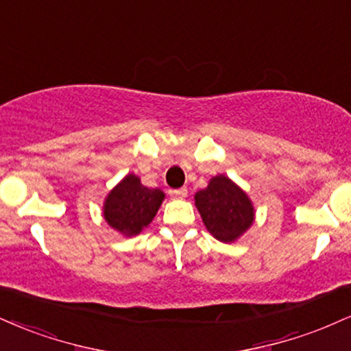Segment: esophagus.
<instances>
[{
    "mask_svg": "<svg viewBox=\"0 0 351 351\" xmlns=\"http://www.w3.org/2000/svg\"><path fill=\"white\" fill-rule=\"evenodd\" d=\"M170 194L173 197H186L188 196V189L186 188H178V189H170Z\"/></svg>",
    "mask_w": 351,
    "mask_h": 351,
    "instance_id": "34e87169",
    "label": "esophagus"
}]
</instances>
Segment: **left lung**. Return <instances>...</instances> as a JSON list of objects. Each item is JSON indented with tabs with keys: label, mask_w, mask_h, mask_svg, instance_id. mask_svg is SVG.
<instances>
[{
	"label": "left lung",
	"mask_w": 351,
	"mask_h": 351,
	"mask_svg": "<svg viewBox=\"0 0 351 351\" xmlns=\"http://www.w3.org/2000/svg\"><path fill=\"white\" fill-rule=\"evenodd\" d=\"M194 201L204 226L221 242H234L253 222L255 213L248 196L223 175L214 176Z\"/></svg>",
	"instance_id": "left-lung-1"
}]
</instances>
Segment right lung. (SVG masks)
I'll use <instances>...</instances> for the list:
<instances>
[{"label":"right lung","instance_id":"add662e5","mask_svg":"<svg viewBox=\"0 0 351 351\" xmlns=\"http://www.w3.org/2000/svg\"><path fill=\"white\" fill-rule=\"evenodd\" d=\"M165 194L143 186L135 175H128L109 193L104 202V219L121 234L137 235L155 217Z\"/></svg>","mask_w":351,"mask_h":351}]
</instances>
